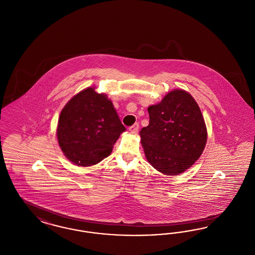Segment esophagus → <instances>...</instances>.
Masks as SVG:
<instances>
[{
    "label": "esophagus",
    "instance_id": "obj_1",
    "mask_svg": "<svg viewBox=\"0 0 255 255\" xmlns=\"http://www.w3.org/2000/svg\"><path fill=\"white\" fill-rule=\"evenodd\" d=\"M138 128H139V124L138 123H134L132 126L129 128V131H131L132 132H138Z\"/></svg>",
    "mask_w": 255,
    "mask_h": 255
}]
</instances>
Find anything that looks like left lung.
Wrapping results in <instances>:
<instances>
[{
	"label": "left lung",
	"instance_id": "1",
	"mask_svg": "<svg viewBox=\"0 0 255 255\" xmlns=\"http://www.w3.org/2000/svg\"><path fill=\"white\" fill-rule=\"evenodd\" d=\"M149 123L141 144L149 164L165 175H178L200 158L207 141L202 111L193 97L174 89L148 107Z\"/></svg>",
	"mask_w": 255,
	"mask_h": 255
}]
</instances>
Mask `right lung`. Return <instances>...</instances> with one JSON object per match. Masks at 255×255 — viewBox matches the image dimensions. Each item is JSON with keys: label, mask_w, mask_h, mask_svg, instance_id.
I'll return each mask as SVG.
<instances>
[{"label": "right lung", "mask_w": 255, "mask_h": 255, "mask_svg": "<svg viewBox=\"0 0 255 255\" xmlns=\"http://www.w3.org/2000/svg\"><path fill=\"white\" fill-rule=\"evenodd\" d=\"M125 130L112 101L95 88H88L72 97L62 109L56 136L71 163L90 167L111 154Z\"/></svg>", "instance_id": "1"}]
</instances>
